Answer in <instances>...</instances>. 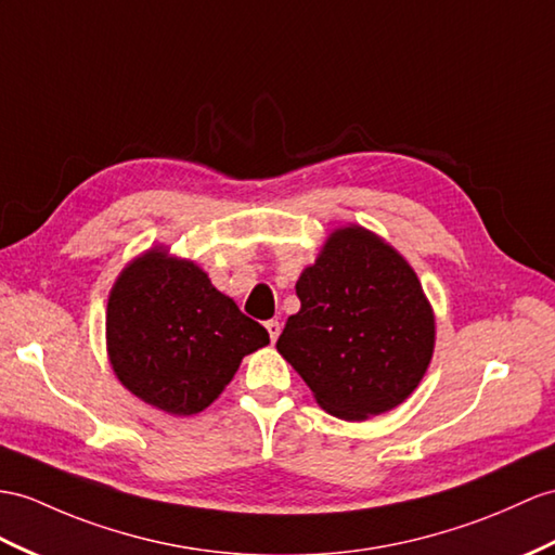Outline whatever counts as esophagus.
<instances>
[{
    "instance_id": "34e87169",
    "label": "esophagus",
    "mask_w": 555,
    "mask_h": 555,
    "mask_svg": "<svg viewBox=\"0 0 555 555\" xmlns=\"http://www.w3.org/2000/svg\"><path fill=\"white\" fill-rule=\"evenodd\" d=\"M266 330H268V334H270V341L275 344L280 332H282V324H280L278 320H268V322H266Z\"/></svg>"
}]
</instances>
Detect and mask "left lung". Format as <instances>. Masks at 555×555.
I'll use <instances>...</instances> for the list:
<instances>
[{
    "mask_svg": "<svg viewBox=\"0 0 555 555\" xmlns=\"http://www.w3.org/2000/svg\"><path fill=\"white\" fill-rule=\"evenodd\" d=\"M301 310L278 350L322 410L362 418L398 408L434 356L436 322L410 263L384 240L350 225L330 235L296 282Z\"/></svg>",
    "mask_w": 555,
    "mask_h": 555,
    "instance_id": "1",
    "label": "left lung"
}]
</instances>
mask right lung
Returning <instances> with one entry per match:
<instances>
[{"mask_svg":"<svg viewBox=\"0 0 555 555\" xmlns=\"http://www.w3.org/2000/svg\"><path fill=\"white\" fill-rule=\"evenodd\" d=\"M105 334L117 379L179 416L209 408L242 358L270 341L193 261L159 249L121 270L107 299Z\"/></svg>","mask_w":555,"mask_h":555,"instance_id":"add662e5","label":"right lung"}]
</instances>
